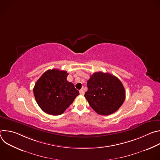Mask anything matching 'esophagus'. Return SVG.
Here are the masks:
<instances>
[{
  "label": "esophagus",
  "mask_w": 160,
  "mask_h": 160,
  "mask_svg": "<svg viewBox=\"0 0 160 160\" xmlns=\"http://www.w3.org/2000/svg\"><path fill=\"white\" fill-rule=\"evenodd\" d=\"M79 92H80V94L81 95H84V91H83L82 89L80 90Z\"/></svg>",
  "instance_id": "1"
}]
</instances>
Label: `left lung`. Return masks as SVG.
Listing matches in <instances>:
<instances>
[{"label":"left lung","instance_id":"left-lung-1","mask_svg":"<svg viewBox=\"0 0 160 160\" xmlns=\"http://www.w3.org/2000/svg\"><path fill=\"white\" fill-rule=\"evenodd\" d=\"M85 98L98 114L109 115L116 112L125 99V90L121 81L108 73L96 72L87 81Z\"/></svg>","mask_w":160,"mask_h":160}]
</instances>
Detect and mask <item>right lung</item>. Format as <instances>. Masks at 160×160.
I'll return each mask as SVG.
<instances>
[{"label": "right lung", "instance_id": "add662e5", "mask_svg": "<svg viewBox=\"0 0 160 160\" xmlns=\"http://www.w3.org/2000/svg\"><path fill=\"white\" fill-rule=\"evenodd\" d=\"M68 73L59 70H49L37 81L33 94L39 107L49 115H59L79 95L72 82L67 81Z\"/></svg>", "mask_w": 160, "mask_h": 160}]
</instances>
